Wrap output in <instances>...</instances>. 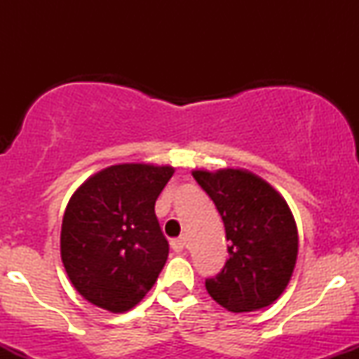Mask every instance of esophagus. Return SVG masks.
<instances>
[{"instance_id":"1","label":"esophagus","mask_w":359,"mask_h":359,"mask_svg":"<svg viewBox=\"0 0 359 359\" xmlns=\"http://www.w3.org/2000/svg\"><path fill=\"white\" fill-rule=\"evenodd\" d=\"M170 245H172V250L177 251V253H180V251H184L185 246H187V240H185V236H179L175 238V240H172Z\"/></svg>"}]
</instances>
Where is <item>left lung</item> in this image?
<instances>
[{
	"instance_id": "obj_1",
	"label": "left lung",
	"mask_w": 359,
	"mask_h": 359,
	"mask_svg": "<svg viewBox=\"0 0 359 359\" xmlns=\"http://www.w3.org/2000/svg\"><path fill=\"white\" fill-rule=\"evenodd\" d=\"M192 175L216 204L229 241L222 270L205 280L208 294L231 312L273 304L290 282L299 250L285 199L248 170H194Z\"/></svg>"
}]
</instances>
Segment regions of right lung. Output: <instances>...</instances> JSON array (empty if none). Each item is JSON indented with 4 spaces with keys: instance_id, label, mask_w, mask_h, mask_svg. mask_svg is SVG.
<instances>
[{
    "instance_id": "right-lung-1",
    "label": "right lung",
    "mask_w": 359,
    "mask_h": 359,
    "mask_svg": "<svg viewBox=\"0 0 359 359\" xmlns=\"http://www.w3.org/2000/svg\"><path fill=\"white\" fill-rule=\"evenodd\" d=\"M172 175L167 165L121 163L74 192L62 219L60 257L90 304L126 312L154 287L168 257L155 201Z\"/></svg>"
}]
</instances>
